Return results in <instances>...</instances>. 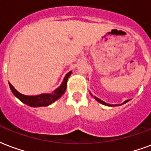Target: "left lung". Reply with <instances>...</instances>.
<instances>
[{
    "mask_svg": "<svg viewBox=\"0 0 151 151\" xmlns=\"http://www.w3.org/2000/svg\"><path fill=\"white\" fill-rule=\"evenodd\" d=\"M90 94H91V93H90ZM91 95H92V94H91ZM92 96H93V95H92ZM94 98H95V100H96V101H98L99 103L102 104H104V105H106V106H111V107H112V106H116V105H117V104H107V103H105V102H104V101H101V99L97 98V97H96V96H94ZM128 101H129V100H127V101H124V103L121 104H124L127 103V102H128Z\"/></svg>",
    "mask_w": 151,
    "mask_h": 151,
    "instance_id": "obj_1",
    "label": "left lung"
}]
</instances>
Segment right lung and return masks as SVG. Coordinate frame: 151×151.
<instances>
[{
  "mask_svg": "<svg viewBox=\"0 0 151 151\" xmlns=\"http://www.w3.org/2000/svg\"><path fill=\"white\" fill-rule=\"evenodd\" d=\"M72 71L65 76L63 79V81L58 88L54 90L51 93H42L37 96H26L24 94L19 93L16 88L12 86V84H9V87L11 88L12 93L14 94L15 96H17L19 101L23 102L25 104L31 107H42L48 106L52 103H54L58 99L60 98L63 94L65 93V89H66V85H67V80L69 77L70 76Z\"/></svg>",
  "mask_w": 151,
  "mask_h": 151,
  "instance_id": "1",
  "label": "right lung"
}]
</instances>
